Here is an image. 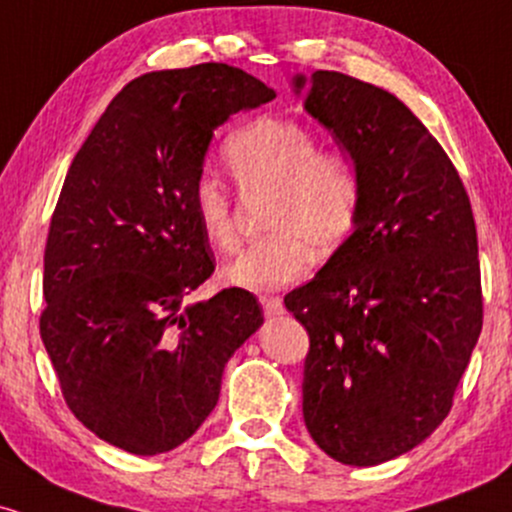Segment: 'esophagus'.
Here are the masks:
<instances>
[{"instance_id":"1","label":"esophagus","mask_w":512,"mask_h":512,"mask_svg":"<svg viewBox=\"0 0 512 512\" xmlns=\"http://www.w3.org/2000/svg\"><path fill=\"white\" fill-rule=\"evenodd\" d=\"M260 303H262L264 315L267 317L284 315V303H281L279 296H260Z\"/></svg>"}]
</instances>
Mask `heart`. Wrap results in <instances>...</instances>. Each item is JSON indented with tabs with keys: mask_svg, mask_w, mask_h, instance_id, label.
Returning a JSON list of instances; mask_svg holds the SVG:
<instances>
[{
	"mask_svg": "<svg viewBox=\"0 0 512 512\" xmlns=\"http://www.w3.org/2000/svg\"><path fill=\"white\" fill-rule=\"evenodd\" d=\"M228 168L243 195L269 192L260 243L245 248L223 269V281L248 291H274L301 279L317 255L342 248L354 233L363 204V178L344 151H320L308 127L281 117H257L223 144ZM192 214L216 252L238 245L233 204L223 182L199 175Z\"/></svg>",
	"mask_w": 512,
	"mask_h": 512,
	"instance_id": "heart-1",
	"label": "heart"
}]
</instances>
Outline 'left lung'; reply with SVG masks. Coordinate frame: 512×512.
Returning a JSON list of instances; mask_svg holds the SVG:
<instances>
[{"instance_id":"8db88e82","label":"left lung","mask_w":512,"mask_h":512,"mask_svg":"<svg viewBox=\"0 0 512 512\" xmlns=\"http://www.w3.org/2000/svg\"><path fill=\"white\" fill-rule=\"evenodd\" d=\"M305 110L363 178L358 223L284 303L308 330L303 419L332 460H395L443 424L477 346V226L460 175L397 96L317 69Z\"/></svg>"}]
</instances>
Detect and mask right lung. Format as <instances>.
Returning <instances> with one entry per match:
<instances>
[{
  "label": "right lung",
  "mask_w": 512,
  "mask_h": 512,
  "mask_svg": "<svg viewBox=\"0 0 512 512\" xmlns=\"http://www.w3.org/2000/svg\"><path fill=\"white\" fill-rule=\"evenodd\" d=\"M274 96L219 62L144 74L69 166L45 245L40 337L67 407L115 448L185 443L219 402L228 358L264 322L245 289L185 298L214 272L192 214L214 129Z\"/></svg>",
  "instance_id": "obj_1"
}]
</instances>
